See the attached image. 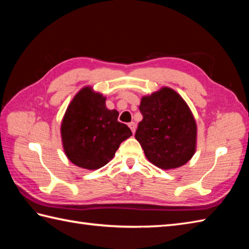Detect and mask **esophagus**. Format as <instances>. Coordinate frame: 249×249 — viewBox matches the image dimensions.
<instances>
[{"label": "esophagus", "mask_w": 249, "mask_h": 249, "mask_svg": "<svg viewBox=\"0 0 249 249\" xmlns=\"http://www.w3.org/2000/svg\"><path fill=\"white\" fill-rule=\"evenodd\" d=\"M128 126H129V128L131 129V131H133V134H135V131H136V123H135V122H130Z\"/></svg>", "instance_id": "esophagus-1"}]
</instances>
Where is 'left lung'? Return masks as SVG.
I'll use <instances>...</instances> for the list:
<instances>
[{
	"label": "left lung",
	"instance_id": "obj_1",
	"mask_svg": "<svg viewBox=\"0 0 249 249\" xmlns=\"http://www.w3.org/2000/svg\"><path fill=\"white\" fill-rule=\"evenodd\" d=\"M139 110L135 138L149 161L163 170L185 165L197 147V124L181 95L163 87L142 97Z\"/></svg>",
	"mask_w": 249,
	"mask_h": 249
}]
</instances>
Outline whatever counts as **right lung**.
I'll list each match as a JSON object with an SVG mask.
<instances>
[{
  "label": "right lung",
  "mask_w": 249,
  "mask_h": 249,
  "mask_svg": "<svg viewBox=\"0 0 249 249\" xmlns=\"http://www.w3.org/2000/svg\"><path fill=\"white\" fill-rule=\"evenodd\" d=\"M119 112L106 107V97L92 87L79 91L63 116V149L73 165L96 170L112 160L120 144L133 135L118 121Z\"/></svg>",
  "instance_id": "right-lung-1"
}]
</instances>
